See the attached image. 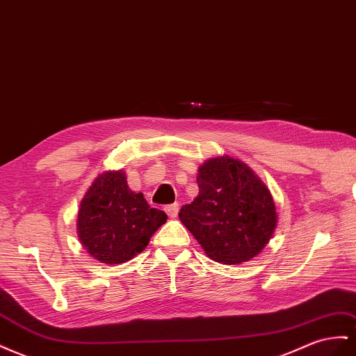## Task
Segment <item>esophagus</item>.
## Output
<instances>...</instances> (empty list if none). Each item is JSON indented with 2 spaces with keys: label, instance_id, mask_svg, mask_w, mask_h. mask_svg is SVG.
I'll list each match as a JSON object with an SVG mask.
<instances>
[{
  "label": "esophagus",
  "instance_id": "esophagus-1",
  "mask_svg": "<svg viewBox=\"0 0 356 356\" xmlns=\"http://www.w3.org/2000/svg\"><path fill=\"white\" fill-rule=\"evenodd\" d=\"M178 209H179L178 204H172V205H168V207L165 208L166 214H168L170 218H175V217L178 216Z\"/></svg>",
  "mask_w": 356,
  "mask_h": 356
}]
</instances>
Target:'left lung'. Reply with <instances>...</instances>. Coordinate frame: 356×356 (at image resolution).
Returning a JSON list of instances; mask_svg holds the SVG:
<instances>
[{
	"label": "left lung",
	"instance_id": "1",
	"mask_svg": "<svg viewBox=\"0 0 356 356\" xmlns=\"http://www.w3.org/2000/svg\"><path fill=\"white\" fill-rule=\"evenodd\" d=\"M199 195L179 211L208 257L243 264L270 243L277 213L270 190L245 163L229 156L207 160L197 172Z\"/></svg>",
	"mask_w": 356,
	"mask_h": 356
}]
</instances>
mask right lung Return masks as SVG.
Instances as JSON below:
<instances>
[{"label": "right lung", "mask_w": 356, "mask_h": 356, "mask_svg": "<svg viewBox=\"0 0 356 356\" xmlns=\"http://www.w3.org/2000/svg\"><path fill=\"white\" fill-rule=\"evenodd\" d=\"M168 216L151 208L142 193L127 186L122 170H106L94 179L81 200L78 235L94 259L124 264L140 253Z\"/></svg>", "instance_id": "obj_1"}]
</instances>
